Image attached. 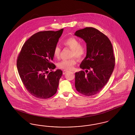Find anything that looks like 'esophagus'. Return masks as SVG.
<instances>
[{
	"mask_svg": "<svg viewBox=\"0 0 135 135\" xmlns=\"http://www.w3.org/2000/svg\"><path fill=\"white\" fill-rule=\"evenodd\" d=\"M67 72H68V71L65 70H63V74H65Z\"/></svg>",
	"mask_w": 135,
	"mask_h": 135,
	"instance_id": "esophagus-1",
	"label": "esophagus"
}]
</instances>
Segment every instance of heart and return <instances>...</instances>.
I'll list each match as a JSON object with an SVG mask.
<instances>
[{
  "instance_id": "b5f03b06",
  "label": "heart",
  "mask_w": 135,
  "mask_h": 135,
  "mask_svg": "<svg viewBox=\"0 0 135 135\" xmlns=\"http://www.w3.org/2000/svg\"><path fill=\"white\" fill-rule=\"evenodd\" d=\"M63 45L69 48L72 50L71 52V57H76L78 59L83 58L86 52V46L83 44H80L79 41L75 37L71 36L65 39L63 41ZM61 53L60 47L57 45L53 50V55L54 57L59 58ZM76 63V59L71 58L69 60H64L60 62L58 64V67L61 69L65 70H70L73 68V67Z\"/></svg>"
}]
</instances>
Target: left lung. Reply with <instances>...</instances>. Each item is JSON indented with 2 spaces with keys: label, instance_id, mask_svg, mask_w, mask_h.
<instances>
[{
  "label": "left lung",
  "instance_id": "left-lung-1",
  "mask_svg": "<svg viewBox=\"0 0 135 135\" xmlns=\"http://www.w3.org/2000/svg\"><path fill=\"white\" fill-rule=\"evenodd\" d=\"M75 35L86 44V56L80 65L84 71L75 73V86L86 96L99 93L106 84L115 66L112 45L103 33L93 27L77 30Z\"/></svg>",
  "mask_w": 135,
  "mask_h": 135
}]
</instances>
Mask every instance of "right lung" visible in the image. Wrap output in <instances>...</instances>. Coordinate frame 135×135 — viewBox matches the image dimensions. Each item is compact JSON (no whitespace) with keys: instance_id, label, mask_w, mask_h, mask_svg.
Listing matches in <instances>:
<instances>
[{"instance_id":"obj_1","label":"right lung","mask_w":135,"mask_h":135,"mask_svg":"<svg viewBox=\"0 0 135 135\" xmlns=\"http://www.w3.org/2000/svg\"><path fill=\"white\" fill-rule=\"evenodd\" d=\"M38 32L31 36L18 57L17 66L23 84L28 92L36 98L45 99L54 96L58 89L63 72L52 71L53 50L63 31Z\"/></svg>"}]
</instances>
